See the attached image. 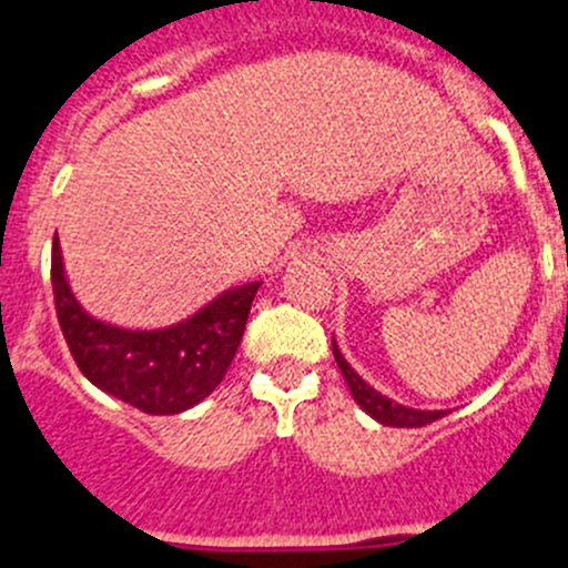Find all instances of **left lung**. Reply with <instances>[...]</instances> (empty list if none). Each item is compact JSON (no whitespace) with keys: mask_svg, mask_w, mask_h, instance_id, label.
<instances>
[{"mask_svg":"<svg viewBox=\"0 0 568 568\" xmlns=\"http://www.w3.org/2000/svg\"><path fill=\"white\" fill-rule=\"evenodd\" d=\"M333 356H336V364L338 369H342L344 381H347L349 386V395H353V400H356L358 406H362L364 412H367L373 420H378L381 426H395V428H420V426H428V423L439 420V417L445 415L443 409H412V406H404L397 404V400H392V397L381 395L375 386H369L367 381L362 378V375L356 373V369L349 367L347 358L342 356V349H338L336 338H333Z\"/></svg>","mask_w":568,"mask_h":568,"instance_id":"left-lung-1","label":"left lung"}]
</instances>
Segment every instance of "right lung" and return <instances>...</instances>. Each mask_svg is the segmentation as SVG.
<instances>
[{"label":"right lung","instance_id":"add662e5","mask_svg":"<svg viewBox=\"0 0 568 568\" xmlns=\"http://www.w3.org/2000/svg\"><path fill=\"white\" fill-rule=\"evenodd\" d=\"M260 283L224 291L176 325L131 331L94 320L69 288L61 243H52L58 325L81 373L105 395L145 415H179L224 381Z\"/></svg>","mask_w":568,"mask_h":568}]
</instances>
